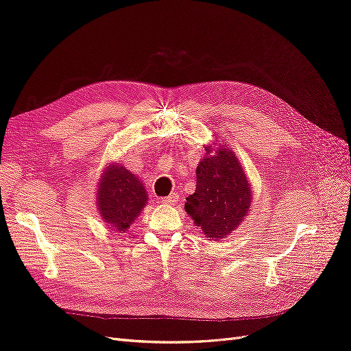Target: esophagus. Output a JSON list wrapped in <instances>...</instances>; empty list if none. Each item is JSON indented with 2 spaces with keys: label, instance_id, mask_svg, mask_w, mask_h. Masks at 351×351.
Returning <instances> with one entry per match:
<instances>
[{
  "label": "esophagus",
  "instance_id": "esophagus-1",
  "mask_svg": "<svg viewBox=\"0 0 351 351\" xmlns=\"http://www.w3.org/2000/svg\"><path fill=\"white\" fill-rule=\"evenodd\" d=\"M178 199H179L178 193H172V195L166 196V197H160V202H162V204H165V205H173Z\"/></svg>",
  "mask_w": 351,
  "mask_h": 351
}]
</instances>
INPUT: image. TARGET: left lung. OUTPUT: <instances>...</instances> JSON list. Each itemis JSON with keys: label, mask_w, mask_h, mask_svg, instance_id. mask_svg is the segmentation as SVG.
<instances>
[{"label": "left lung", "mask_w": 351, "mask_h": 351, "mask_svg": "<svg viewBox=\"0 0 351 351\" xmlns=\"http://www.w3.org/2000/svg\"><path fill=\"white\" fill-rule=\"evenodd\" d=\"M196 167V189L185 202V210L209 239H223L242 222L251 206L252 191L234 152L212 146Z\"/></svg>", "instance_id": "8db88e82"}]
</instances>
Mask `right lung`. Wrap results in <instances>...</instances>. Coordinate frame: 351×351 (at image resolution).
I'll return each mask as SVG.
<instances>
[{
    "instance_id": "add662e5",
    "label": "right lung",
    "mask_w": 351,
    "mask_h": 351,
    "mask_svg": "<svg viewBox=\"0 0 351 351\" xmlns=\"http://www.w3.org/2000/svg\"><path fill=\"white\" fill-rule=\"evenodd\" d=\"M96 199L101 219L113 231L125 232L146 206L147 192L138 176L112 163L101 173Z\"/></svg>"
}]
</instances>
